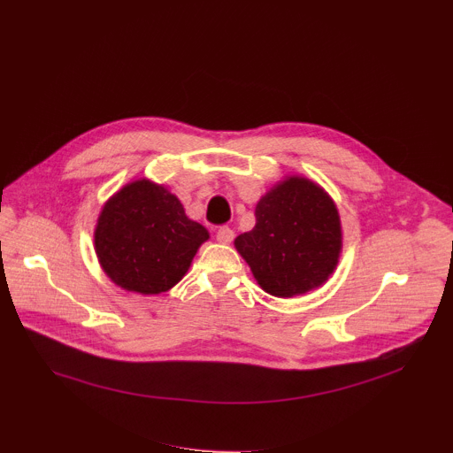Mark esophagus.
<instances>
[{"label":"esophagus","mask_w":453,"mask_h":453,"mask_svg":"<svg viewBox=\"0 0 453 453\" xmlns=\"http://www.w3.org/2000/svg\"><path fill=\"white\" fill-rule=\"evenodd\" d=\"M233 238H234V231L231 227H227V226H224V227H220L217 231V240H219L220 244H231Z\"/></svg>","instance_id":"esophagus-1"}]
</instances>
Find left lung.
<instances>
[{
  "label": "left lung",
  "mask_w": 453,
  "mask_h": 453,
  "mask_svg": "<svg viewBox=\"0 0 453 453\" xmlns=\"http://www.w3.org/2000/svg\"><path fill=\"white\" fill-rule=\"evenodd\" d=\"M255 215V227L234 238V250L265 293L291 298L334 275L342 253V226L324 188L306 176H284L262 195Z\"/></svg>",
  "instance_id": "1"
}]
</instances>
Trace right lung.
Wrapping results in <instances>:
<instances>
[{"instance_id": "right-lung-1", "label": "right lung", "mask_w": 453, "mask_h": 453, "mask_svg": "<svg viewBox=\"0 0 453 453\" xmlns=\"http://www.w3.org/2000/svg\"><path fill=\"white\" fill-rule=\"evenodd\" d=\"M209 231L191 220L165 186L138 178L118 189L102 207L95 251L104 273L122 289L160 295L191 267Z\"/></svg>"}]
</instances>
